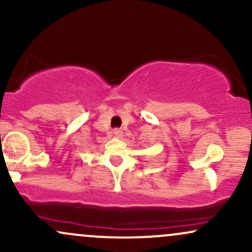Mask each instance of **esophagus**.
<instances>
[{
    "label": "esophagus",
    "instance_id": "esophagus-1",
    "mask_svg": "<svg viewBox=\"0 0 252 252\" xmlns=\"http://www.w3.org/2000/svg\"><path fill=\"white\" fill-rule=\"evenodd\" d=\"M122 135H123V132L121 131L120 129H115L114 130V136H115V137H122Z\"/></svg>",
    "mask_w": 252,
    "mask_h": 252
}]
</instances>
